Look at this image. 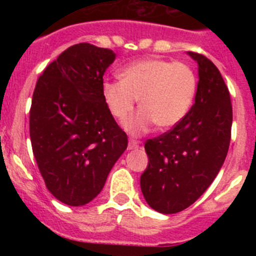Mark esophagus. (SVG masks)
Listing matches in <instances>:
<instances>
[{
  "instance_id": "34e87169",
  "label": "esophagus",
  "mask_w": 256,
  "mask_h": 256,
  "mask_svg": "<svg viewBox=\"0 0 256 256\" xmlns=\"http://www.w3.org/2000/svg\"><path fill=\"white\" fill-rule=\"evenodd\" d=\"M140 148V142L130 138V142H128V150H136V148Z\"/></svg>"
}]
</instances>
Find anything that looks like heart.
I'll use <instances>...</instances> for the list:
<instances>
[{
  "label": "heart",
  "instance_id": "heart-1",
  "mask_svg": "<svg viewBox=\"0 0 256 256\" xmlns=\"http://www.w3.org/2000/svg\"><path fill=\"white\" fill-rule=\"evenodd\" d=\"M196 92V76L184 62L164 58L136 61L120 72V80H105L102 97L112 115L124 120L140 98L138 112L124 123L132 134L177 126L190 110Z\"/></svg>",
  "mask_w": 256,
  "mask_h": 256
}]
</instances>
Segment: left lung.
<instances>
[{"instance_id": "1", "label": "left lung", "mask_w": 256, "mask_h": 256, "mask_svg": "<svg viewBox=\"0 0 256 256\" xmlns=\"http://www.w3.org/2000/svg\"><path fill=\"white\" fill-rule=\"evenodd\" d=\"M198 64L195 104L168 132L148 140V165L141 174L144 200L156 212L174 214L200 198L224 162L230 141L232 104L218 68L188 51Z\"/></svg>"}]
</instances>
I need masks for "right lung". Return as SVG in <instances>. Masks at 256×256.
Here are the masks:
<instances>
[{
    "label": "right lung",
    "instance_id": "right-lung-1",
    "mask_svg": "<svg viewBox=\"0 0 256 256\" xmlns=\"http://www.w3.org/2000/svg\"><path fill=\"white\" fill-rule=\"evenodd\" d=\"M108 48L78 44L54 60L36 84L29 133L46 187L58 201L82 206L102 190L128 146L102 97Z\"/></svg>",
    "mask_w": 256,
    "mask_h": 256
}]
</instances>
